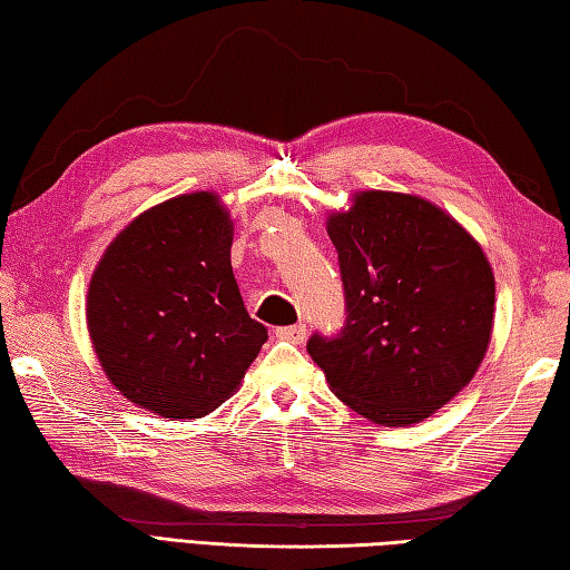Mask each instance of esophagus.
Listing matches in <instances>:
<instances>
[{
    "instance_id": "esophagus-1",
    "label": "esophagus",
    "mask_w": 570,
    "mask_h": 570,
    "mask_svg": "<svg viewBox=\"0 0 570 570\" xmlns=\"http://www.w3.org/2000/svg\"><path fill=\"white\" fill-rule=\"evenodd\" d=\"M275 333H277V337H283V341H291V343H303L305 341V325L303 323L277 327Z\"/></svg>"
}]
</instances>
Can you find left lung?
I'll list each match as a JSON object with an SVG mask.
<instances>
[{"label":"left lung","instance_id":"obj_1","mask_svg":"<svg viewBox=\"0 0 570 570\" xmlns=\"http://www.w3.org/2000/svg\"><path fill=\"white\" fill-rule=\"evenodd\" d=\"M345 327L307 343L341 401L385 428L421 423L473 381L493 333L495 277L468 229L425 197L353 195L327 215Z\"/></svg>","mask_w":570,"mask_h":570}]
</instances>
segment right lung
I'll return each instance as SVG.
<instances>
[{
	"label": "right lung",
	"mask_w": 570,
	"mask_h": 570,
	"mask_svg": "<svg viewBox=\"0 0 570 570\" xmlns=\"http://www.w3.org/2000/svg\"><path fill=\"white\" fill-rule=\"evenodd\" d=\"M229 247L227 207L203 189L145 209L99 257L87 331L129 403L193 421L243 383L267 327L245 311Z\"/></svg>",
	"instance_id": "1"
}]
</instances>
